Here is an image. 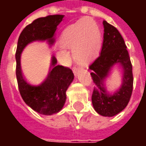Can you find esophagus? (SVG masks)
<instances>
[{
	"label": "esophagus",
	"instance_id": "1",
	"mask_svg": "<svg viewBox=\"0 0 146 146\" xmlns=\"http://www.w3.org/2000/svg\"><path fill=\"white\" fill-rule=\"evenodd\" d=\"M80 71V68H78V67H73V73L75 74V75H76L77 73H78V72Z\"/></svg>",
	"mask_w": 146,
	"mask_h": 146
}]
</instances>
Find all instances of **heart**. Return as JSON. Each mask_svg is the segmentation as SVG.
I'll return each instance as SVG.
<instances>
[{"label":"heart","instance_id":"obj_1","mask_svg":"<svg viewBox=\"0 0 146 146\" xmlns=\"http://www.w3.org/2000/svg\"><path fill=\"white\" fill-rule=\"evenodd\" d=\"M63 48H73L74 58L79 62L92 60L98 54L102 44L99 27L91 18H82L65 29L59 40Z\"/></svg>","mask_w":146,"mask_h":146}]
</instances>
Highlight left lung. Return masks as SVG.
Here are the masks:
<instances>
[{
	"mask_svg": "<svg viewBox=\"0 0 146 146\" xmlns=\"http://www.w3.org/2000/svg\"><path fill=\"white\" fill-rule=\"evenodd\" d=\"M104 34L101 54L89 66L92 70L95 84L92 94V105L95 110L102 116H116L128 104L133 90L132 66L127 46L116 28L103 21ZM122 68L123 79L121 88L110 93L104 82L113 67Z\"/></svg>",
	"mask_w": 146,
	"mask_h": 146,
	"instance_id": "left-lung-1",
	"label": "left lung"
}]
</instances>
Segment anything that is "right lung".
Masks as SVG:
<instances>
[{"mask_svg": "<svg viewBox=\"0 0 146 146\" xmlns=\"http://www.w3.org/2000/svg\"><path fill=\"white\" fill-rule=\"evenodd\" d=\"M63 15L39 18L24 29L19 37L16 59V78L19 90L25 103L36 113L51 116L63 108L66 100L67 89L74 79L72 70L57 65V59L51 57L50 71L47 78L38 85H32L24 78L21 69V54L27 45L34 41L54 42V33L62 21Z\"/></svg>", "mask_w": 146, "mask_h": 146, "instance_id": "1", "label": "right lung"}]
</instances>
